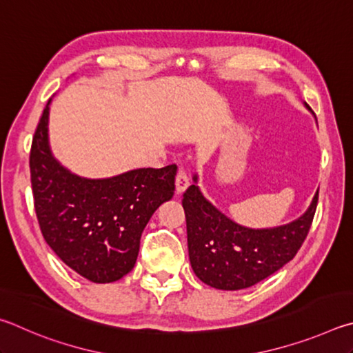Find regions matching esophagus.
I'll use <instances>...</instances> for the list:
<instances>
[{
	"mask_svg": "<svg viewBox=\"0 0 353 353\" xmlns=\"http://www.w3.org/2000/svg\"><path fill=\"white\" fill-rule=\"evenodd\" d=\"M189 184H190V181H189V176H188L186 170H184V169H180V170H178V173H176V178H175L176 192H178V194L184 192V190L188 189Z\"/></svg>",
	"mask_w": 353,
	"mask_h": 353,
	"instance_id": "1",
	"label": "esophagus"
}]
</instances>
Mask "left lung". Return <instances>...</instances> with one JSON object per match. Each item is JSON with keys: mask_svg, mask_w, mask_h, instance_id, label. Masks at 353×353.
<instances>
[{"mask_svg": "<svg viewBox=\"0 0 353 353\" xmlns=\"http://www.w3.org/2000/svg\"><path fill=\"white\" fill-rule=\"evenodd\" d=\"M316 205L318 192L298 220L270 230H251L228 219L201 195L196 184H190L183 194V208L194 273L219 290L256 285L296 256L310 231Z\"/></svg>", "mask_w": 353, "mask_h": 353, "instance_id": "1", "label": "left lung"}]
</instances>
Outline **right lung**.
Instances as JSON below:
<instances>
[{
    "label": "right lung",
    "mask_w": 353,
    "mask_h": 353,
    "mask_svg": "<svg viewBox=\"0 0 353 353\" xmlns=\"http://www.w3.org/2000/svg\"><path fill=\"white\" fill-rule=\"evenodd\" d=\"M49 102L29 157L41 234L77 274L96 283L114 282L133 270L142 231L161 203L173 196L176 165L136 169L105 180L74 175L49 148Z\"/></svg>",
    "instance_id": "right-lung-1"
}]
</instances>
